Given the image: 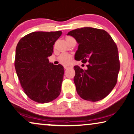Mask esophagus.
<instances>
[{"instance_id":"obj_1","label":"esophagus","mask_w":134,"mask_h":134,"mask_svg":"<svg viewBox=\"0 0 134 134\" xmlns=\"http://www.w3.org/2000/svg\"><path fill=\"white\" fill-rule=\"evenodd\" d=\"M64 69H70V68H72V65H70V64H65L64 65Z\"/></svg>"}]
</instances>
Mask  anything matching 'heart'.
<instances>
[{
    "label": "heart",
    "mask_w": 134,
    "mask_h": 134,
    "mask_svg": "<svg viewBox=\"0 0 134 134\" xmlns=\"http://www.w3.org/2000/svg\"><path fill=\"white\" fill-rule=\"evenodd\" d=\"M70 37H68L67 38H69ZM71 58V55L69 54H67V53H63V54L60 55L59 57V61L62 63H68L70 61Z\"/></svg>",
    "instance_id": "1"
}]
</instances>
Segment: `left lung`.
<instances>
[{
  "label": "left lung",
  "instance_id": "obj_1",
  "mask_svg": "<svg viewBox=\"0 0 134 134\" xmlns=\"http://www.w3.org/2000/svg\"><path fill=\"white\" fill-rule=\"evenodd\" d=\"M78 43L75 59L88 62L87 69L74 66V82L77 94L86 100L104 99L117 83L120 70L119 52L113 38L104 30L90 27L70 31Z\"/></svg>",
  "mask_w": 134,
  "mask_h": 134
}]
</instances>
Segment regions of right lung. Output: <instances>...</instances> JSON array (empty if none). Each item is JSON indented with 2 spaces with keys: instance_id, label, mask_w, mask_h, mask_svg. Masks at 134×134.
Wrapping results in <instances>:
<instances>
[{
  "instance_id": "add662e5",
  "label": "right lung",
  "mask_w": 134,
  "mask_h": 134,
  "mask_svg": "<svg viewBox=\"0 0 134 134\" xmlns=\"http://www.w3.org/2000/svg\"><path fill=\"white\" fill-rule=\"evenodd\" d=\"M61 31L34 32L18 43L15 68L26 94L32 100L44 103L59 96L64 70L62 65L49 63L53 45Z\"/></svg>"
}]
</instances>
